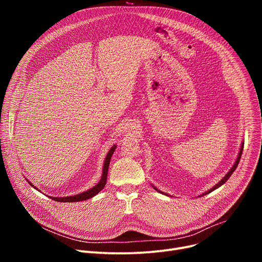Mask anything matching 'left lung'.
<instances>
[{
  "label": "left lung",
  "instance_id": "1",
  "mask_svg": "<svg viewBox=\"0 0 262 262\" xmlns=\"http://www.w3.org/2000/svg\"><path fill=\"white\" fill-rule=\"evenodd\" d=\"M242 150H243V143H242V145H241V148H240V153H239V155H238V158H237V160H236V162H235V164H233V167L229 170V172L224 176V178H223V180L221 181V182H220L219 184H216L212 189H210L208 192H207V193H210V192L211 191H213V190H215V189H217L220 186H222L223 184H225V182L228 180V178L231 176V174L233 173V171H235L236 169H237V167H238V163H239V161H240V158H241V155H242ZM156 189V188H155ZM157 190V189H156ZM157 191H159V190H157ZM160 192V193H161V191H159ZM206 194V193H205ZM205 194H203V195H205Z\"/></svg>",
  "mask_w": 262,
  "mask_h": 262
}]
</instances>
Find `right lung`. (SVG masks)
Wrapping results in <instances>:
<instances>
[{"mask_svg":"<svg viewBox=\"0 0 262 262\" xmlns=\"http://www.w3.org/2000/svg\"><path fill=\"white\" fill-rule=\"evenodd\" d=\"M116 145H114L112 148H110V150L108 152L107 156H106V159H105V162H104V168H103V174H102V177H101V181L99 182L98 185H95L93 188L89 189L88 191L86 192H82V193L80 194H77V195H73V196H67V198H52V200L56 201V202H63V203H70V202H80V201H85V200H88V199H91L93 198L94 195H96L99 193V192L105 187L106 185V180H107V174H108V167H109V163H110V159H112V156L115 152L116 149ZM32 185V184H31ZM35 188V187H34ZM38 190V189H37Z\"/></svg>","mask_w":262,"mask_h":262,"instance_id":"right-lung-1","label":"right lung"}]
</instances>
